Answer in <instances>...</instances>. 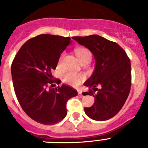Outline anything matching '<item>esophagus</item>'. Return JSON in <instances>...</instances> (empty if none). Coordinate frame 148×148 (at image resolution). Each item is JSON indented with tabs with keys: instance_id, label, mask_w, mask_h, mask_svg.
<instances>
[{
	"instance_id": "obj_1",
	"label": "esophagus",
	"mask_w": 148,
	"mask_h": 148,
	"mask_svg": "<svg viewBox=\"0 0 148 148\" xmlns=\"http://www.w3.org/2000/svg\"><path fill=\"white\" fill-rule=\"evenodd\" d=\"M78 95L80 96V97H83V95H82V91H80V90H78Z\"/></svg>"
}]
</instances>
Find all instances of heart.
<instances>
[{
  "instance_id": "heart-1",
  "label": "heart",
  "mask_w": 148,
  "mask_h": 148,
  "mask_svg": "<svg viewBox=\"0 0 148 148\" xmlns=\"http://www.w3.org/2000/svg\"><path fill=\"white\" fill-rule=\"evenodd\" d=\"M75 52L77 58L81 63L86 62V61L90 62L91 61L92 54L90 53V51L87 48H78V49H75ZM83 75L74 73H67L64 78V81L72 86H78L83 81Z\"/></svg>"
}]
</instances>
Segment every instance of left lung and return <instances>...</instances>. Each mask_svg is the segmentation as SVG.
I'll use <instances>...</instances> for the list:
<instances>
[{
    "label": "left lung",
    "instance_id": "left-lung-1",
    "mask_svg": "<svg viewBox=\"0 0 148 148\" xmlns=\"http://www.w3.org/2000/svg\"><path fill=\"white\" fill-rule=\"evenodd\" d=\"M73 38L92 53L95 69L84 85L93 95L95 101L90 108H84L88 117L95 121L113 118L125 104L131 86L130 61L125 50L116 43L97 35Z\"/></svg>",
    "mask_w": 148,
    "mask_h": 148
}]
</instances>
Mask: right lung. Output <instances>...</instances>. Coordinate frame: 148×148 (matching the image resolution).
<instances>
[{
  "instance_id": "1",
  "label": "right lung",
  "mask_w": 148,
  "mask_h": 148,
  "mask_svg": "<svg viewBox=\"0 0 148 148\" xmlns=\"http://www.w3.org/2000/svg\"><path fill=\"white\" fill-rule=\"evenodd\" d=\"M72 43L70 37L39 35L22 46L12 64L13 86L18 102L29 117L46 125L60 122L67 114L66 104L78 92L71 87L53 85L51 70L58 64L61 54Z\"/></svg>"
}]
</instances>
